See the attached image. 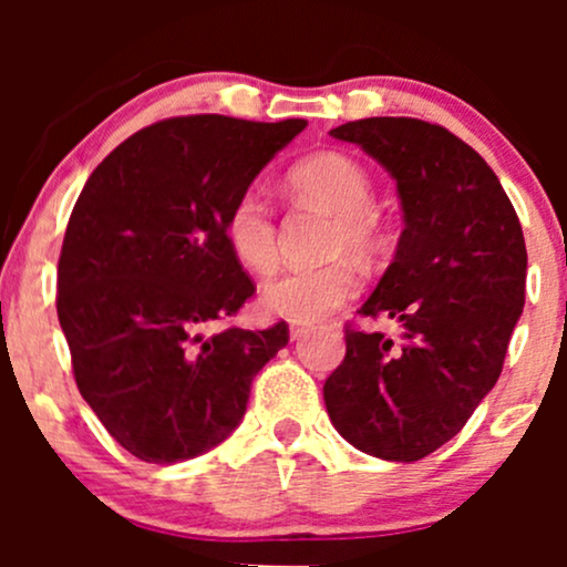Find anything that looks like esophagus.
Instances as JSON below:
<instances>
[{
  "label": "esophagus",
  "mask_w": 567,
  "mask_h": 567,
  "mask_svg": "<svg viewBox=\"0 0 567 567\" xmlns=\"http://www.w3.org/2000/svg\"><path fill=\"white\" fill-rule=\"evenodd\" d=\"M306 333H309V328H306V324H290V338H292V341H301Z\"/></svg>",
  "instance_id": "esophagus-1"
}]
</instances>
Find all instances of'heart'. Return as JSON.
<instances>
[{"label":"heart","instance_id":"obj_1","mask_svg":"<svg viewBox=\"0 0 567 567\" xmlns=\"http://www.w3.org/2000/svg\"><path fill=\"white\" fill-rule=\"evenodd\" d=\"M290 186L336 213L333 250L373 252L381 239V220L373 210V181L349 154L322 152L298 162ZM226 239L247 269L266 271L277 261V224L271 202L250 186L226 210ZM360 271L347 258L317 266H285L264 282L261 303L271 315L292 322H315L354 296Z\"/></svg>","mask_w":567,"mask_h":567}]
</instances>
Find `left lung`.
Returning a JSON list of instances; mask_svg holds the SVG:
<instances>
[{
    "label": "left lung",
    "instance_id": "left-lung-1",
    "mask_svg": "<svg viewBox=\"0 0 567 567\" xmlns=\"http://www.w3.org/2000/svg\"><path fill=\"white\" fill-rule=\"evenodd\" d=\"M330 135L392 173L405 229L360 309L402 322V343L347 324L324 408L357 451L408 464L453 440L496 386L525 303L523 226L487 162L442 125L370 116Z\"/></svg>",
    "mask_w": 567,
    "mask_h": 567
}]
</instances>
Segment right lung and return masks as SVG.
<instances>
[{"label":"right lung","instance_id":"add662e5","mask_svg":"<svg viewBox=\"0 0 567 567\" xmlns=\"http://www.w3.org/2000/svg\"><path fill=\"white\" fill-rule=\"evenodd\" d=\"M306 120L173 116L122 141L84 184L58 258L71 368L106 432L148 464L194 458L243 421L288 324L224 328L256 292L226 210Z\"/></svg>","mask_w":567,"mask_h":567}]
</instances>
